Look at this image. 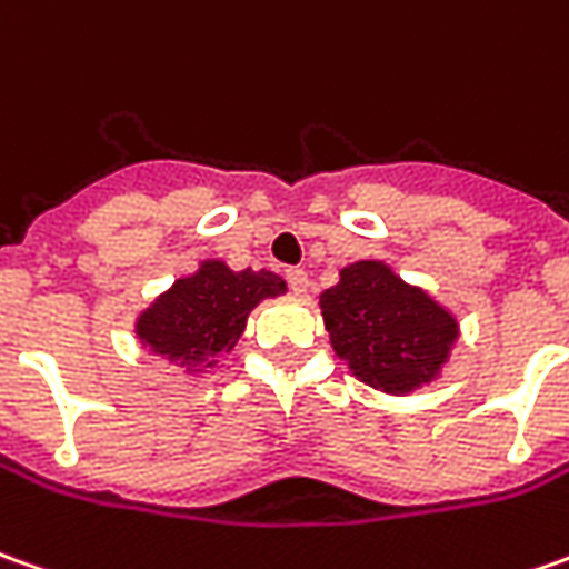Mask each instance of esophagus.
<instances>
[{
    "mask_svg": "<svg viewBox=\"0 0 569 569\" xmlns=\"http://www.w3.org/2000/svg\"><path fill=\"white\" fill-rule=\"evenodd\" d=\"M284 278H288V284H291L293 293H303L307 288H310V276H307L303 269H288Z\"/></svg>",
    "mask_w": 569,
    "mask_h": 569,
    "instance_id": "34e87169",
    "label": "esophagus"
}]
</instances>
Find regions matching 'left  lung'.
<instances>
[{
  "instance_id": "left-lung-1",
  "label": "left lung",
  "mask_w": 569,
  "mask_h": 569,
  "mask_svg": "<svg viewBox=\"0 0 569 569\" xmlns=\"http://www.w3.org/2000/svg\"><path fill=\"white\" fill-rule=\"evenodd\" d=\"M319 307L350 376L395 398L436 382L460 338L453 312L382 259L345 266L338 284L319 293Z\"/></svg>"
}]
</instances>
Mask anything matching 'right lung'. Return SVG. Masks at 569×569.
<instances>
[{"instance_id":"right-lung-1","label":"right lung","mask_w":569,"mask_h":569,"mask_svg":"<svg viewBox=\"0 0 569 569\" xmlns=\"http://www.w3.org/2000/svg\"><path fill=\"white\" fill-rule=\"evenodd\" d=\"M284 291V278L269 269L234 272L222 259H203L193 276L178 278L137 316L133 331L156 357L193 376L216 369L234 350L253 307Z\"/></svg>"}]
</instances>
